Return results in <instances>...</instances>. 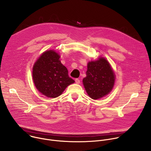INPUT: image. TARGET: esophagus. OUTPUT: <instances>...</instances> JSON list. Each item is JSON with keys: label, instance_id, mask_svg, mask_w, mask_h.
Returning <instances> with one entry per match:
<instances>
[{"label": "esophagus", "instance_id": "34e87169", "mask_svg": "<svg viewBox=\"0 0 151 151\" xmlns=\"http://www.w3.org/2000/svg\"><path fill=\"white\" fill-rule=\"evenodd\" d=\"M75 82H76V83L79 84V83H80V80H79V79H75Z\"/></svg>", "mask_w": 151, "mask_h": 151}]
</instances>
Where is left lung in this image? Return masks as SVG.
Masks as SVG:
<instances>
[{
	"mask_svg": "<svg viewBox=\"0 0 151 151\" xmlns=\"http://www.w3.org/2000/svg\"><path fill=\"white\" fill-rule=\"evenodd\" d=\"M87 76L83 79L84 88L88 95L97 100L108 94L115 83V75L109 62L103 57L87 64Z\"/></svg>",
	"mask_w": 151,
	"mask_h": 151,
	"instance_id": "left-lung-1",
	"label": "left lung"
}]
</instances>
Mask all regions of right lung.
<instances>
[{
  "mask_svg": "<svg viewBox=\"0 0 151 151\" xmlns=\"http://www.w3.org/2000/svg\"><path fill=\"white\" fill-rule=\"evenodd\" d=\"M60 55L48 50L39 57L33 68V79L36 88L44 96L55 98L60 96L75 81L68 75L67 68L60 60Z\"/></svg>",
  "mask_w": 151,
  "mask_h": 151,
  "instance_id": "1",
  "label": "right lung"
}]
</instances>
